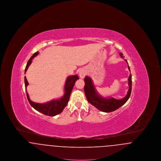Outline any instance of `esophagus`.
Returning <instances> with one entry per match:
<instances>
[{
	"instance_id": "obj_1",
	"label": "esophagus",
	"mask_w": 161,
	"mask_h": 161,
	"mask_svg": "<svg viewBox=\"0 0 161 161\" xmlns=\"http://www.w3.org/2000/svg\"><path fill=\"white\" fill-rule=\"evenodd\" d=\"M86 70L84 69H81L80 70V71H79V75H80V78H83L86 76Z\"/></svg>"
}]
</instances>
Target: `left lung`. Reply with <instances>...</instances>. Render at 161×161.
Masks as SVG:
<instances>
[{
    "label": "left lung",
    "mask_w": 161,
    "mask_h": 161,
    "mask_svg": "<svg viewBox=\"0 0 161 161\" xmlns=\"http://www.w3.org/2000/svg\"><path fill=\"white\" fill-rule=\"evenodd\" d=\"M120 56L123 58V54L120 53ZM127 63V61L125 60ZM128 64V63H127ZM129 66V65H128ZM128 68L130 70L129 66ZM129 80V89L127 92V95L121 100H117L114 98H104L100 95V94L96 91L95 86L93 84L92 79L89 77H85L84 81V90L86 98L88 102L93 105V106L104 112H111L115 111L121 107L124 104L129 98H130V94L131 92V75L130 74L128 78Z\"/></svg>",
    "instance_id": "1"
}]
</instances>
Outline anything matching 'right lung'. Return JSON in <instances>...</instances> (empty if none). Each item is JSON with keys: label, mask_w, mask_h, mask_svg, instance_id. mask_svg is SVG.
I'll return each instance as SVG.
<instances>
[{"label": "right lung", "mask_w": 161, "mask_h": 161, "mask_svg": "<svg viewBox=\"0 0 161 161\" xmlns=\"http://www.w3.org/2000/svg\"><path fill=\"white\" fill-rule=\"evenodd\" d=\"M38 54V52H36V53L33 54V55L30 58L29 61H28L26 66L25 69V74L26 73V70H28V67L30 66L32 63V60L36 57ZM79 79V77L77 75L69 76L67 78L66 80V83L64 84V94L63 97L58 100H52L48 103L41 104V103H37L35 102L32 101L28 95V93L26 89V93L27 98L31 104V106L35 108L36 110L42 113L44 115L50 116H54L55 115H58L62 112L64 107H66L68 104V103L69 101V98L71 92L72 91V89L74 86V84L77 80ZM28 82L26 80V76L25 77V89H26L27 86L28 85Z\"/></svg>", "instance_id": "obj_1"}]
</instances>
